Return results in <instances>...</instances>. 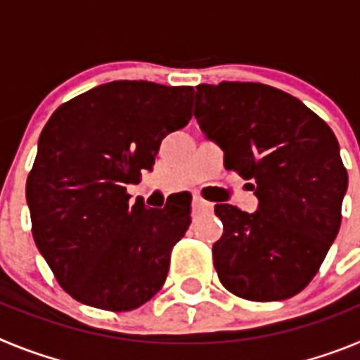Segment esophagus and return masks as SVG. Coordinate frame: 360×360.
Returning a JSON list of instances; mask_svg holds the SVG:
<instances>
[{
  "instance_id": "obj_1",
  "label": "esophagus",
  "mask_w": 360,
  "mask_h": 360,
  "mask_svg": "<svg viewBox=\"0 0 360 360\" xmlns=\"http://www.w3.org/2000/svg\"><path fill=\"white\" fill-rule=\"evenodd\" d=\"M211 209L212 203L205 202V200L200 198V196H195V198H193V211L195 212H207L211 211Z\"/></svg>"
}]
</instances>
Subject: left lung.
<instances>
[{
  "label": "left lung",
  "mask_w": 360,
  "mask_h": 360,
  "mask_svg": "<svg viewBox=\"0 0 360 360\" xmlns=\"http://www.w3.org/2000/svg\"><path fill=\"white\" fill-rule=\"evenodd\" d=\"M195 119L257 198L254 212L214 207L224 224L212 245L219 281L249 301L292 297L341 227L348 173L335 135L299 98L259 82L198 84Z\"/></svg>",
  "instance_id": "left-lung-1"
}]
</instances>
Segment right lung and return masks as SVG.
Listing matches in <instances>:
<instances>
[{
    "label": "right lung",
    "mask_w": 360,
    "mask_h": 360,
    "mask_svg": "<svg viewBox=\"0 0 360 360\" xmlns=\"http://www.w3.org/2000/svg\"><path fill=\"white\" fill-rule=\"evenodd\" d=\"M191 86L113 81L57 108L27 180L32 234L57 281L81 303L133 310L164 285L191 200L148 209L126 187L151 171L165 135L191 120Z\"/></svg>",
    "instance_id": "1"
}]
</instances>
